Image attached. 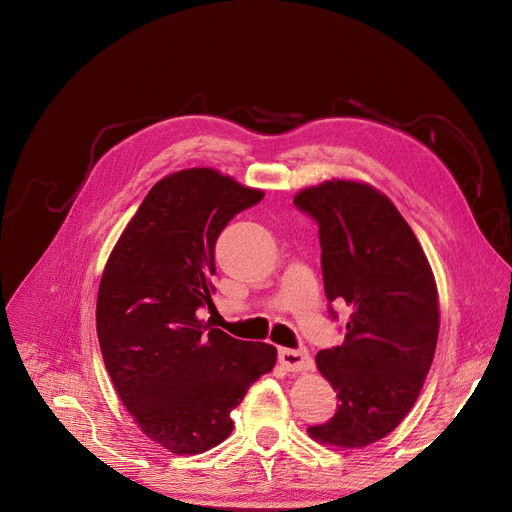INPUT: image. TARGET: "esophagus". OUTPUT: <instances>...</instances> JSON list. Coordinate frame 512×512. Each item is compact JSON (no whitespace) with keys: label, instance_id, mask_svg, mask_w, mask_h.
<instances>
[{"label":"esophagus","instance_id":"obj_1","mask_svg":"<svg viewBox=\"0 0 512 512\" xmlns=\"http://www.w3.org/2000/svg\"><path fill=\"white\" fill-rule=\"evenodd\" d=\"M278 359L288 371H303L311 367V357L307 348H280Z\"/></svg>","mask_w":512,"mask_h":512}]
</instances>
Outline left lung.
Segmentation results:
<instances>
[{"label":"left lung","mask_w":512,"mask_h":512,"mask_svg":"<svg viewBox=\"0 0 512 512\" xmlns=\"http://www.w3.org/2000/svg\"><path fill=\"white\" fill-rule=\"evenodd\" d=\"M294 205L319 226L332 319L334 301L353 309L344 342L315 357L338 409L309 434L361 448L388 436L423 388L440 328L436 280L411 226L369 184L324 182L301 191Z\"/></svg>","instance_id":"obj_1"}]
</instances>
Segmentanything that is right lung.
<instances>
[{
	"label": "right lung",
	"mask_w": 512,
	"mask_h": 512,
	"mask_svg": "<svg viewBox=\"0 0 512 512\" xmlns=\"http://www.w3.org/2000/svg\"><path fill=\"white\" fill-rule=\"evenodd\" d=\"M261 191L209 168L159 180L101 276L97 338L107 373L143 432L199 454L232 432V409L276 365V348L236 340L197 317L213 307L215 240Z\"/></svg>",
	"instance_id": "right-lung-1"
}]
</instances>
